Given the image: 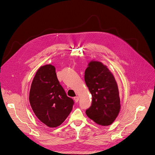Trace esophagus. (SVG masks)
I'll return each mask as SVG.
<instances>
[{"label": "esophagus", "mask_w": 155, "mask_h": 155, "mask_svg": "<svg viewBox=\"0 0 155 155\" xmlns=\"http://www.w3.org/2000/svg\"><path fill=\"white\" fill-rule=\"evenodd\" d=\"M74 101H75L76 103H78V101H79V96H76V97H74Z\"/></svg>", "instance_id": "esophagus-1"}]
</instances>
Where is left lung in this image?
I'll list each match as a JSON object with an SVG mask.
<instances>
[{
	"label": "left lung",
	"mask_w": 155,
	"mask_h": 155,
	"mask_svg": "<svg viewBox=\"0 0 155 155\" xmlns=\"http://www.w3.org/2000/svg\"><path fill=\"white\" fill-rule=\"evenodd\" d=\"M84 80L92 95L87 116L99 125L111 124L121 109L119 89L112 72L102 62L91 61L85 71Z\"/></svg>",
	"instance_id": "8db88e82"
}]
</instances>
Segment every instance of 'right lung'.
Wrapping results in <instances>:
<instances>
[{
  "label": "right lung",
  "mask_w": 155,
  "mask_h": 155,
  "mask_svg": "<svg viewBox=\"0 0 155 155\" xmlns=\"http://www.w3.org/2000/svg\"><path fill=\"white\" fill-rule=\"evenodd\" d=\"M29 102L38 119L50 128L60 126L70 114L74 101L67 96L51 64L36 72L29 92Z\"/></svg>",
  "instance_id": "obj_1"
}]
</instances>
